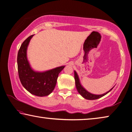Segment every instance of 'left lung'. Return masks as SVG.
<instances>
[{"label": "left lung", "mask_w": 132, "mask_h": 132, "mask_svg": "<svg viewBox=\"0 0 132 132\" xmlns=\"http://www.w3.org/2000/svg\"><path fill=\"white\" fill-rule=\"evenodd\" d=\"M75 84H76V88L78 91V92L81 95L82 97L84 98L85 99L89 100H97L98 98H101L103 97L105 95H106V94H108L109 91H111L112 88H112L111 90H109L108 91H107L106 93L103 94L101 95H96V94H91L89 93L88 91H87L86 89H85L83 87L81 86V83H80V79L79 77V76H78L77 73L76 71H75Z\"/></svg>", "instance_id": "left-lung-1"}]
</instances>
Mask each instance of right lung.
Masks as SVG:
<instances>
[{
	"label": "right lung",
	"instance_id": "right-lung-1",
	"mask_svg": "<svg viewBox=\"0 0 132 132\" xmlns=\"http://www.w3.org/2000/svg\"><path fill=\"white\" fill-rule=\"evenodd\" d=\"M33 36L34 35H31L23 42L18 52V73L22 85L29 93L38 97H44L50 95L54 90L58 75L65 66L42 72L33 70L27 56L28 44Z\"/></svg>",
	"mask_w": 132,
	"mask_h": 132
}]
</instances>
